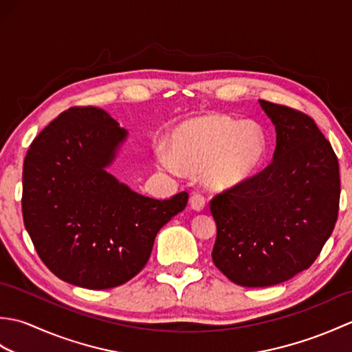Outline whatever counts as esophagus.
I'll list each match as a JSON object with an SVG mask.
<instances>
[{"label":"esophagus","instance_id":"obj_1","mask_svg":"<svg viewBox=\"0 0 352 352\" xmlns=\"http://www.w3.org/2000/svg\"><path fill=\"white\" fill-rule=\"evenodd\" d=\"M190 207L193 208V210L201 212L206 207V198L201 195V193H193V195L190 197Z\"/></svg>","mask_w":352,"mask_h":352}]
</instances>
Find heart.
Masks as SVG:
<instances>
[{"label":"heart","mask_w":352,"mask_h":352,"mask_svg":"<svg viewBox=\"0 0 352 352\" xmlns=\"http://www.w3.org/2000/svg\"><path fill=\"white\" fill-rule=\"evenodd\" d=\"M172 154L157 151V163L177 174H201L213 189H227L254 175L265 154V136L256 124L227 115H204L178 125L170 136Z\"/></svg>","instance_id":"obj_1"}]
</instances>
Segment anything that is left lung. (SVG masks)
I'll use <instances>...</instances> for the list:
<instances>
[{
	"label": "left lung",
	"instance_id": "8db88e82",
	"mask_svg": "<svg viewBox=\"0 0 352 352\" xmlns=\"http://www.w3.org/2000/svg\"><path fill=\"white\" fill-rule=\"evenodd\" d=\"M276 131L272 163L210 201L214 266L243 287H267L309 269L339 213V162L315 121L258 100Z\"/></svg>",
	"mask_w": 352,
	"mask_h": 352
}]
</instances>
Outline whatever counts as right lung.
Wrapping results in <instances>:
<instances>
[{
  "label": "right lung",
  "mask_w": 352,
  "mask_h": 352,
  "mask_svg": "<svg viewBox=\"0 0 352 352\" xmlns=\"http://www.w3.org/2000/svg\"><path fill=\"white\" fill-rule=\"evenodd\" d=\"M126 131L98 107H71L37 134L22 170V216L50 271L74 286L111 289L138 275L188 192L154 199L109 174Z\"/></svg>",
  "instance_id": "obj_1"
}]
</instances>
